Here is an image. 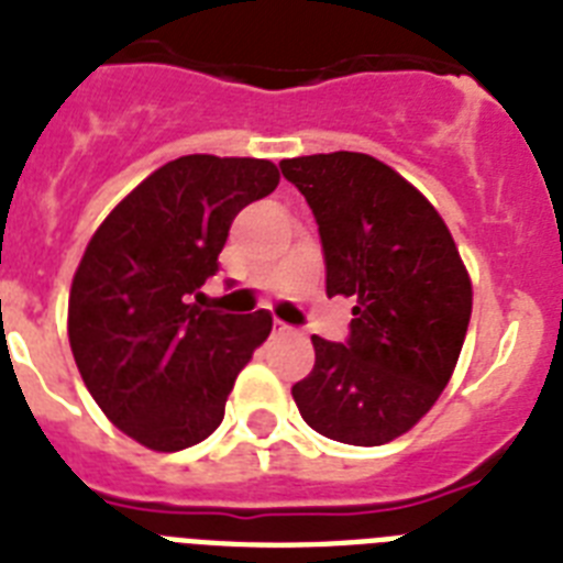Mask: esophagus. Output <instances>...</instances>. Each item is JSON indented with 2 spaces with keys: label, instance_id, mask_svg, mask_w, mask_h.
<instances>
[{
  "label": "esophagus",
  "instance_id": "esophagus-1",
  "mask_svg": "<svg viewBox=\"0 0 563 563\" xmlns=\"http://www.w3.org/2000/svg\"><path fill=\"white\" fill-rule=\"evenodd\" d=\"M274 332H277V335H289L291 327H289V323H283V321H274Z\"/></svg>",
  "mask_w": 563,
  "mask_h": 563
}]
</instances>
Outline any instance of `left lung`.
<instances>
[{
  "mask_svg": "<svg viewBox=\"0 0 563 563\" xmlns=\"http://www.w3.org/2000/svg\"><path fill=\"white\" fill-rule=\"evenodd\" d=\"M318 222L327 295L355 297L344 344L314 335L291 387L303 422L346 445H385L445 390L472 318V280L445 222L413 185L364 153L280 162Z\"/></svg>",
  "mask_w": 563,
  "mask_h": 563,
  "instance_id": "obj_1",
  "label": "left lung"
}]
</instances>
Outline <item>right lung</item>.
<instances>
[{
	"mask_svg": "<svg viewBox=\"0 0 563 563\" xmlns=\"http://www.w3.org/2000/svg\"><path fill=\"white\" fill-rule=\"evenodd\" d=\"M266 158L181 155L147 176L95 231L68 295V344L100 410L141 445L208 440L228 393L272 332V314L199 309L228 228L268 196Z\"/></svg>",
	"mask_w": 563,
	"mask_h": 563,
	"instance_id": "1",
	"label": "right lung"
}]
</instances>
